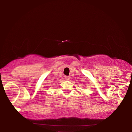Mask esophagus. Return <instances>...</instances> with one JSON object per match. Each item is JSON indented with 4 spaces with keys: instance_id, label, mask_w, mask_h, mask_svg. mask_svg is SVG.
I'll list each match as a JSON object with an SVG mask.
<instances>
[{
    "instance_id": "obj_1",
    "label": "esophagus",
    "mask_w": 132,
    "mask_h": 132,
    "mask_svg": "<svg viewBox=\"0 0 132 132\" xmlns=\"http://www.w3.org/2000/svg\"><path fill=\"white\" fill-rule=\"evenodd\" d=\"M64 78L65 80H69V79H70V77L69 76H65Z\"/></svg>"
}]
</instances>
